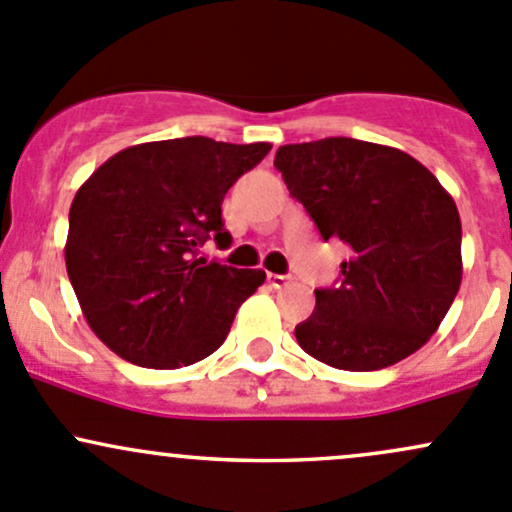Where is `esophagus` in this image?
Returning <instances> with one entry per match:
<instances>
[{
  "label": "esophagus",
  "mask_w": 512,
  "mask_h": 512,
  "mask_svg": "<svg viewBox=\"0 0 512 512\" xmlns=\"http://www.w3.org/2000/svg\"><path fill=\"white\" fill-rule=\"evenodd\" d=\"M267 282H270V287H274V289H282V287H287L289 282H292V279L289 277H284V274H267Z\"/></svg>",
  "instance_id": "1"
}]
</instances>
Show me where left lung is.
<instances>
[{"mask_svg":"<svg viewBox=\"0 0 512 512\" xmlns=\"http://www.w3.org/2000/svg\"><path fill=\"white\" fill-rule=\"evenodd\" d=\"M274 166L321 238L353 250L341 284L316 289L294 328L311 358L368 373L429 341L461 287V218L437 176L410 154L351 137L284 144Z\"/></svg>","mask_w":512,"mask_h":512,"instance_id":"obj_1","label":"left lung"}]
</instances>
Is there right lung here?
Returning <instances> with one entry per match:
<instances>
[{
	"label": "right lung",
	"mask_w": 512,
	"mask_h": 512,
	"mask_svg": "<svg viewBox=\"0 0 512 512\" xmlns=\"http://www.w3.org/2000/svg\"><path fill=\"white\" fill-rule=\"evenodd\" d=\"M272 144L208 137L122 149L78 188L66 270L95 336L142 368L176 370L218 351L262 270L196 260L230 240L220 203Z\"/></svg>",
	"instance_id": "right-lung-1"
}]
</instances>
